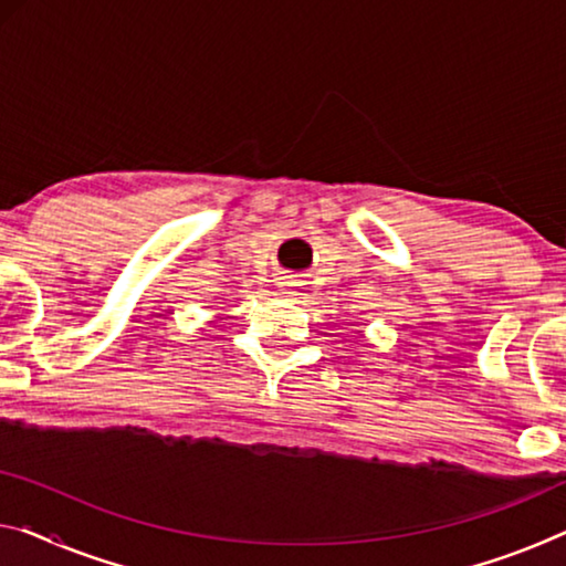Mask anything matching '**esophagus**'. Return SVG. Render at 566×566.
Wrapping results in <instances>:
<instances>
[{"label": "esophagus", "instance_id": "1", "mask_svg": "<svg viewBox=\"0 0 566 566\" xmlns=\"http://www.w3.org/2000/svg\"><path fill=\"white\" fill-rule=\"evenodd\" d=\"M283 285H293V283H283Z\"/></svg>", "mask_w": 566, "mask_h": 566}]
</instances>
